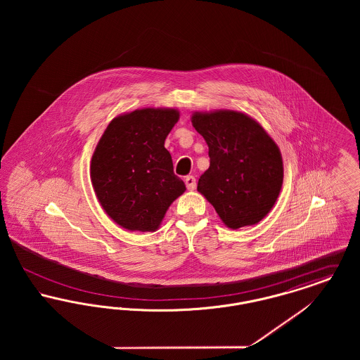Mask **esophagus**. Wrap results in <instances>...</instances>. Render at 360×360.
<instances>
[{"instance_id": "34e87169", "label": "esophagus", "mask_w": 360, "mask_h": 360, "mask_svg": "<svg viewBox=\"0 0 360 360\" xmlns=\"http://www.w3.org/2000/svg\"><path fill=\"white\" fill-rule=\"evenodd\" d=\"M185 184H186V188L190 190V191H193L195 186H197V184H195V178L193 176V175H188L186 178H185Z\"/></svg>"}]
</instances>
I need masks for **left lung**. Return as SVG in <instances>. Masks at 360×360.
<instances>
[{
    "label": "left lung",
    "instance_id": "obj_1",
    "mask_svg": "<svg viewBox=\"0 0 360 360\" xmlns=\"http://www.w3.org/2000/svg\"><path fill=\"white\" fill-rule=\"evenodd\" d=\"M191 124L205 139L210 158L197 190L228 228L259 223L273 209L283 184L276 143L255 119L236 110L194 112Z\"/></svg>",
    "mask_w": 360,
    "mask_h": 360
}]
</instances>
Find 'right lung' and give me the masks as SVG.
I'll return each instance as SVG.
<instances>
[{"label":"right lung","instance_id":"add662e5","mask_svg":"<svg viewBox=\"0 0 360 360\" xmlns=\"http://www.w3.org/2000/svg\"><path fill=\"white\" fill-rule=\"evenodd\" d=\"M179 120L174 108H143L109 122L90 163L106 214L128 231L154 232L186 186L174 174L165 140Z\"/></svg>","mask_w":360,"mask_h":360}]
</instances>
